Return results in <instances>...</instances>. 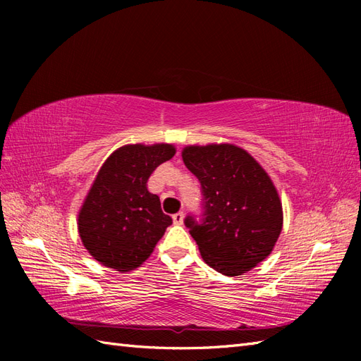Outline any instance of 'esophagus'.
Masks as SVG:
<instances>
[{"mask_svg": "<svg viewBox=\"0 0 361 361\" xmlns=\"http://www.w3.org/2000/svg\"><path fill=\"white\" fill-rule=\"evenodd\" d=\"M173 223H174V224H178V226H180V224L183 223V212L174 214V215H173Z\"/></svg>", "mask_w": 361, "mask_h": 361, "instance_id": "1", "label": "esophagus"}]
</instances>
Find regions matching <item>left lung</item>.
<instances>
[{"instance_id": "obj_1", "label": "left lung", "mask_w": 361, "mask_h": 361, "mask_svg": "<svg viewBox=\"0 0 361 361\" xmlns=\"http://www.w3.org/2000/svg\"><path fill=\"white\" fill-rule=\"evenodd\" d=\"M185 166L199 179L203 218L185 226L203 260L224 276H241L267 259L283 227L279 192L268 173L235 145L187 146Z\"/></svg>"}]
</instances>
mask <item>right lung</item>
<instances>
[{"mask_svg":"<svg viewBox=\"0 0 361 361\" xmlns=\"http://www.w3.org/2000/svg\"><path fill=\"white\" fill-rule=\"evenodd\" d=\"M176 154L173 145H126L106 158L78 214L82 245L104 267L138 268L152 255L171 218L147 190L154 170Z\"/></svg>","mask_w":361,"mask_h":361,"instance_id":"obj_1","label":"right lung"}]
</instances>
